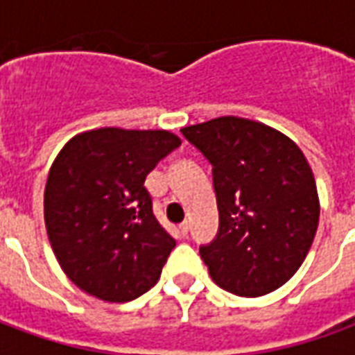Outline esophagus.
I'll use <instances>...</instances> for the list:
<instances>
[{
    "mask_svg": "<svg viewBox=\"0 0 355 355\" xmlns=\"http://www.w3.org/2000/svg\"><path fill=\"white\" fill-rule=\"evenodd\" d=\"M188 230H190V224L188 223H182L180 226H178V232H180V236H182V238L188 236Z\"/></svg>",
    "mask_w": 355,
    "mask_h": 355,
    "instance_id": "34e87169",
    "label": "esophagus"
}]
</instances>
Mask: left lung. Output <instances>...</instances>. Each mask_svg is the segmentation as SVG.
Wrapping results in <instances>:
<instances>
[{
	"mask_svg": "<svg viewBox=\"0 0 355 355\" xmlns=\"http://www.w3.org/2000/svg\"><path fill=\"white\" fill-rule=\"evenodd\" d=\"M213 165L218 234L200 249L213 282L262 297L295 275L315 238L320 196L312 167L270 125L223 116L182 127Z\"/></svg>",
	"mask_w": 355,
	"mask_h": 355,
	"instance_id": "left-lung-1",
	"label": "left lung"
}]
</instances>
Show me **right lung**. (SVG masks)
Wrapping results in <instances>:
<instances>
[{
	"label": "right lung",
	"mask_w": 355,
	"mask_h": 355,
	"mask_svg": "<svg viewBox=\"0 0 355 355\" xmlns=\"http://www.w3.org/2000/svg\"><path fill=\"white\" fill-rule=\"evenodd\" d=\"M182 140L171 131L101 127L76 135L51 165L43 215L70 282L104 302L152 289L177 245L157 223L148 173Z\"/></svg>",
	"instance_id": "right-lung-1"
}]
</instances>
